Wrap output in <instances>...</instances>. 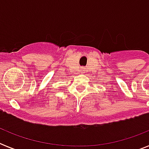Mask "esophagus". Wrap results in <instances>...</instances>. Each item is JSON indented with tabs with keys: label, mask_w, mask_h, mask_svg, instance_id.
<instances>
[{
	"label": "esophagus",
	"mask_w": 149,
	"mask_h": 149,
	"mask_svg": "<svg viewBox=\"0 0 149 149\" xmlns=\"http://www.w3.org/2000/svg\"><path fill=\"white\" fill-rule=\"evenodd\" d=\"M82 70H83V71H84V69H82Z\"/></svg>",
	"instance_id": "esophagus-1"
}]
</instances>
